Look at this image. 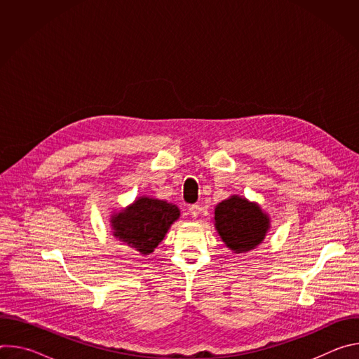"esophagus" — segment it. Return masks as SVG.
<instances>
[{
  "label": "esophagus",
  "instance_id": "1",
  "mask_svg": "<svg viewBox=\"0 0 359 359\" xmlns=\"http://www.w3.org/2000/svg\"><path fill=\"white\" fill-rule=\"evenodd\" d=\"M200 212H201V208L198 206V204H193V206L189 208V213L193 219H197L200 216Z\"/></svg>",
  "mask_w": 359,
  "mask_h": 359
}]
</instances>
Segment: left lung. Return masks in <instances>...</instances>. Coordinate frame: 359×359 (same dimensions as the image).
<instances>
[{
    "instance_id": "1",
    "label": "left lung",
    "mask_w": 359,
    "mask_h": 359,
    "mask_svg": "<svg viewBox=\"0 0 359 359\" xmlns=\"http://www.w3.org/2000/svg\"><path fill=\"white\" fill-rule=\"evenodd\" d=\"M213 222L226 247L236 254L260 245L271 229L270 216L260 204L238 194L217 204Z\"/></svg>"
}]
</instances>
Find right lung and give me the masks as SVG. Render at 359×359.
<instances>
[{
    "mask_svg": "<svg viewBox=\"0 0 359 359\" xmlns=\"http://www.w3.org/2000/svg\"><path fill=\"white\" fill-rule=\"evenodd\" d=\"M180 210L173 203L139 196L128 208L111 215L112 234L142 255L155 251L170 226L179 220Z\"/></svg>",
    "mask_w": 359,
    "mask_h": 359,
    "instance_id": "obj_1",
    "label": "right lung"
}]
</instances>
